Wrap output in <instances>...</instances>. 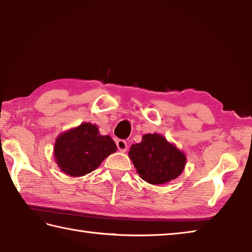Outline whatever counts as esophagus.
<instances>
[{
  "instance_id": "34e87169",
  "label": "esophagus",
  "mask_w": 252,
  "mask_h": 252,
  "mask_svg": "<svg viewBox=\"0 0 252 252\" xmlns=\"http://www.w3.org/2000/svg\"><path fill=\"white\" fill-rule=\"evenodd\" d=\"M116 146H117V148H118V150L121 151V153H125V151L127 150V142L125 140H123V139L117 140Z\"/></svg>"
}]
</instances>
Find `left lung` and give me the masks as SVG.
I'll return each instance as SVG.
<instances>
[{
	"label": "left lung",
	"instance_id": "obj_1",
	"mask_svg": "<svg viewBox=\"0 0 252 252\" xmlns=\"http://www.w3.org/2000/svg\"><path fill=\"white\" fill-rule=\"evenodd\" d=\"M128 156L139 177L150 184H164L177 179L187 162L182 151L159 134L142 136L141 142L131 145Z\"/></svg>",
	"mask_w": 252,
	"mask_h": 252
}]
</instances>
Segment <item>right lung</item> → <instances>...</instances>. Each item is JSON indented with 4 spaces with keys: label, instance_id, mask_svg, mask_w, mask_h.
<instances>
[{
    "label": "right lung",
    "instance_id": "add662e5",
    "mask_svg": "<svg viewBox=\"0 0 252 252\" xmlns=\"http://www.w3.org/2000/svg\"><path fill=\"white\" fill-rule=\"evenodd\" d=\"M117 147L110 136L99 135L96 125L83 123L58 136L54 147L60 170L71 177H82L95 170Z\"/></svg>",
    "mask_w": 252,
    "mask_h": 252
}]
</instances>
